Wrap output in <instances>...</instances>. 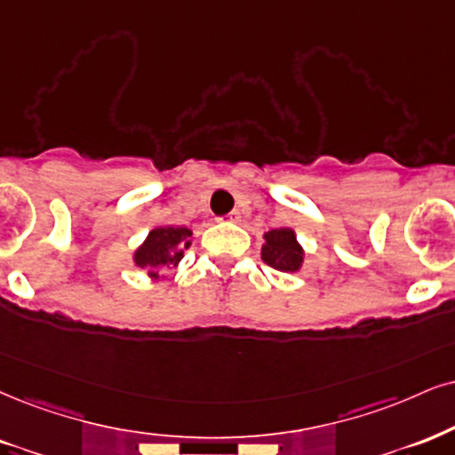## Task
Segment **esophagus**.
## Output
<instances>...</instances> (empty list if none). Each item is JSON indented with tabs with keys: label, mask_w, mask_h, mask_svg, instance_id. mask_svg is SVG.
<instances>
[{
	"label": "esophagus",
	"mask_w": 455,
	"mask_h": 455,
	"mask_svg": "<svg viewBox=\"0 0 455 455\" xmlns=\"http://www.w3.org/2000/svg\"><path fill=\"white\" fill-rule=\"evenodd\" d=\"M228 221H232V223H238L240 221V212L238 211H232L228 215Z\"/></svg>",
	"instance_id": "1"
}]
</instances>
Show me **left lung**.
Returning a JSON list of instances; mask_svg holds the SVG:
<instances>
[{
	"mask_svg": "<svg viewBox=\"0 0 455 455\" xmlns=\"http://www.w3.org/2000/svg\"><path fill=\"white\" fill-rule=\"evenodd\" d=\"M266 244L261 246V259L278 272H297L304 263V249L297 243L291 228L270 229L263 234Z\"/></svg>",
	"mask_w": 455,
	"mask_h": 455,
	"instance_id": "1",
	"label": "left lung"
}]
</instances>
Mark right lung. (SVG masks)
<instances>
[{"label":"right lung","mask_w":455,"mask_h":455,"mask_svg":"<svg viewBox=\"0 0 455 455\" xmlns=\"http://www.w3.org/2000/svg\"><path fill=\"white\" fill-rule=\"evenodd\" d=\"M192 229L181 226L156 228L148 234L143 244L134 251V266L148 270L151 278H158L160 270H171L183 259V251L192 244Z\"/></svg>","instance_id":"1"}]
</instances>
